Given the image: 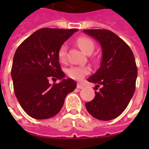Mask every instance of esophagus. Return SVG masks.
Here are the masks:
<instances>
[{
    "label": "esophagus",
    "instance_id": "1",
    "mask_svg": "<svg viewBox=\"0 0 149 149\" xmlns=\"http://www.w3.org/2000/svg\"><path fill=\"white\" fill-rule=\"evenodd\" d=\"M77 89H83L84 88V85L82 84H81V83H77Z\"/></svg>",
    "mask_w": 149,
    "mask_h": 149
}]
</instances>
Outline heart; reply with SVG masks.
Instances as JSON below:
<instances>
[{
	"mask_svg": "<svg viewBox=\"0 0 149 149\" xmlns=\"http://www.w3.org/2000/svg\"><path fill=\"white\" fill-rule=\"evenodd\" d=\"M77 45L83 52L86 54H91L94 50V43L90 39L81 36L76 41ZM59 60L62 63L65 61L66 58V46L62 45L58 51ZM90 72V68L86 66H71L67 69V74L69 77L74 80H81Z\"/></svg>",
	"mask_w": 149,
	"mask_h": 149,
	"instance_id": "b5f03b06",
	"label": "heart"
}]
</instances>
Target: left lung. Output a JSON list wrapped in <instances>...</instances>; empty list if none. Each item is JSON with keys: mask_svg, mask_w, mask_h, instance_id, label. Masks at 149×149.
Returning <instances> with one entry per match:
<instances>
[{"mask_svg": "<svg viewBox=\"0 0 149 149\" xmlns=\"http://www.w3.org/2000/svg\"><path fill=\"white\" fill-rule=\"evenodd\" d=\"M102 48V59L98 70L87 79L101 87L95 96L85 104L90 115L99 120L108 121L125 110L136 88L137 68L134 54L116 34L108 30H84Z\"/></svg>", "mask_w": 149, "mask_h": 149, "instance_id": "obj_1", "label": "left lung"}]
</instances>
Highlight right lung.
<instances>
[{
    "instance_id": "obj_1",
    "label": "right lung",
    "mask_w": 149,
    "mask_h": 149,
    "mask_svg": "<svg viewBox=\"0 0 149 149\" xmlns=\"http://www.w3.org/2000/svg\"><path fill=\"white\" fill-rule=\"evenodd\" d=\"M77 29L42 28L18 46L13 57L11 75L14 93L21 107L33 119H50L58 113L68 93L77 84L65 79L58 51ZM50 79H62L51 85Z\"/></svg>"
}]
</instances>
